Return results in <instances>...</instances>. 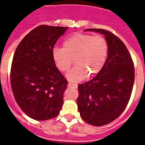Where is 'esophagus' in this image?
<instances>
[{
	"label": "esophagus",
	"instance_id": "1",
	"mask_svg": "<svg viewBox=\"0 0 145 145\" xmlns=\"http://www.w3.org/2000/svg\"><path fill=\"white\" fill-rule=\"evenodd\" d=\"M68 87H71V88H74V89H77V84H71V83H69L68 84Z\"/></svg>",
	"mask_w": 145,
	"mask_h": 145
}]
</instances>
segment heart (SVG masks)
<instances>
[{
  "instance_id": "obj_1",
  "label": "heart",
  "mask_w": 145,
  "mask_h": 145,
  "mask_svg": "<svg viewBox=\"0 0 145 145\" xmlns=\"http://www.w3.org/2000/svg\"><path fill=\"white\" fill-rule=\"evenodd\" d=\"M109 46L101 35L75 33L63 42V48L52 50V58L61 72H67L73 59L75 66L68 73L71 81L79 82L89 76L97 74L103 68L108 58Z\"/></svg>"
}]
</instances>
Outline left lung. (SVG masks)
Returning <instances> with one entry per match:
<instances>
[{
  "instance_id": "obj_1",
  "label": "left lung",
  "mask_w": 145,
  "mask_h": 145,
  "mask_svg": "<svg viewBox=\"0 0 145 145\" xmlns=\"http://www.w3.org/2000/svg\"><path fill=\"white\" fill-rule=\"evenodd\" d=\"M105 35L109 51L103 68L93 79L78 85L77 102L82 119L101 126L116 120L128 105L135 80L133 59L123 42L105 29L88 28Z\"/></svg>"
}]
</instances>
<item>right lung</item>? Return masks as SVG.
<instances>
[{"label": "right lung", "instance_id": "add662e5", "mask_svg": "<svg viewBox=\"0 0 145 145\" xmlns=\"http://www.w3.org/2000/svg\"><path fill=\"white\" fill-rule=\"evenodd\" d=\"M67 27L37 26L19 43L10 69L15 100L25 114L46 120L59 114L68 81L56 67L52 50Z\"/></svg>", "mask_w": 145, "mask_h": 145}]
</instances>
